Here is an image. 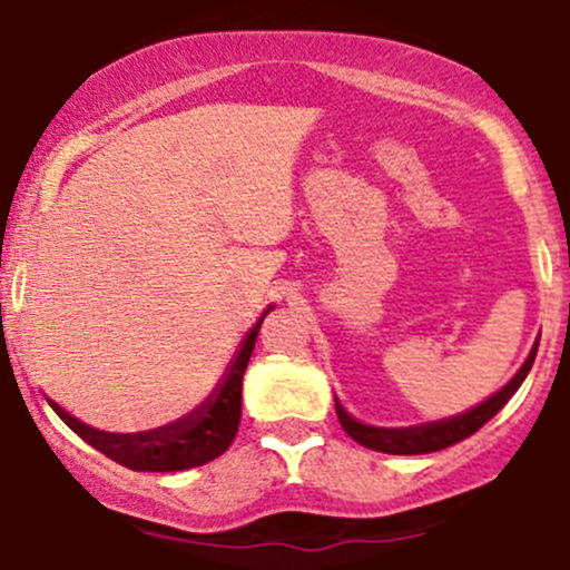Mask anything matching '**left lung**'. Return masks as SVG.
I'll return each instance as SVG.
<instances>
[{
	"instance_id": "1",
	"label": "left lung",
	"mask_w": 570,
	"mask_h": 570,
	"mask_svg": "<svg viewBox=\"0 0 570 570\" xmlns=\"http://www.w3.org/2000/svg\"><path fill=\"white\" fill-rule=\"evenodd\" d=\"M534 353H538V344L532 347L530 358L524 361L519 372H515L513 381L485 400L482 405L471 407V411L461 413V416L444 419V422H433V424H419V428H402V430H386V428H366V424L355 422L353 416L344 413V407L336 402V416L342 422L344 433L350 435L353 441H358L361 446L375 452H389V455H424V452H439L446 450V446L458 444V441L469 439L474 435L488 419L497 416L508 400L519 392V386L524 383V377L530 375L532 364H534Z\"/></svg>"
}]
</instances>
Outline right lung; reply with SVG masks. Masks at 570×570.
I'll return each mask as SVG.
<instances>
[{
    "mask_svg": "<svg viewBox=\"0 0 570 570\" xmlns=\"http://www.w3.org/2000/svg\"><path fill=\"white\" fill-rule=\"evenodd\" d=\"M262 320L256 322V327L245 338L243 350H239L237 361H234L232 372H228L226 383H223L215 400H206L198 411L189 413L187 419H178L168 428L135 435L105 433V430L82 424L55 402H51V407L79 439L88 441L101 455L112 458L115 463L126 465L131 471H184L215 461L232 446L239 419H243V375L248 370Z\"/></svg>",
    "mask_w": 570,
    "mask_h": 570,
    "instance_id": "add662e5",
    "label": "right lung"
}]
</instances>
